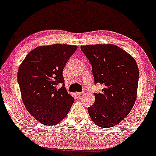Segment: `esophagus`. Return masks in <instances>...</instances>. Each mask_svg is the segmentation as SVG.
I'll return each mask as SVG.
<instances>
[{"label": "esophagus", "instance_id": "obj_1", "mask_svg": "<svg viewBox=\"0 0 156 156\" xmlns=\"http://www.w3.org/2000/svg\"><path fill=\"white\" fill-rule=\"evenodd\" d=\"M76 95H82L83 94V92H76Z\"/></svg>", "mask_w": 156, "mask_h": 156}]
</instances>
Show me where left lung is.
Here are the masks:
<instances>
[{
	"mask_svg": "<svg viewBox=\"0 0 156 156\" xmlns=\"http://www.w3.org/2000/svg\"><path fill=\"white\" fill-rule=\"evenodd\" d=\"M92 66L94 83L103 85L87 108L91 120L102 128L113 127L131 111L137 94L139 69L133 57L114 44L80 46Z\"/></svg>",
	"mask_w": 156,
	"mask_h": 156,
	"instance_id": "obj_1",
	"label": "left lung"
}]
</instances>
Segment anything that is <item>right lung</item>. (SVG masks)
<instances>
[{"label":"right lung","instance_id":"right-lung-1","mask_svg":"<svg viewBox=\"0 0 156 156\" xmlns=\"http://www.w3.org/2000/svg\"><path fill=\"white\" fill-rule=\"evenodd\" d=\"M77 48L60 44L38 46L19 66L17 79L22 101L28 112L44 125L61 122L74 102L64 87L62 71ZM59 83L63 84L60 89Z\"/></svg>","mask_w":156,"mask_h":156}]
</instances>
